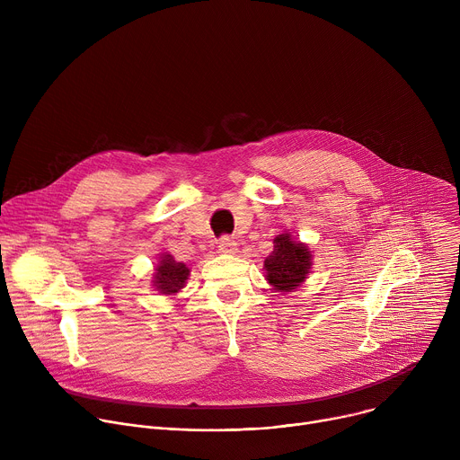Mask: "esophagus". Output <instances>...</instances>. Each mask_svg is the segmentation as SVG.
<instances>
[{"mask_svg":"<svg viewBox=\"0 0 460 460\" xmlns=\"http://www.w3.org/2000/svg\"><path fill=\"white\" fill-rule=\"evenodd\" d=\"M218 251L220 252H227V254H233L238 251V243L233 236H227L224 234L220 240H218Z\"/></svg>","mask_w":460,"mask_h":460,"instance_id":"34e87169","label":"esophagus"}]
</instances>
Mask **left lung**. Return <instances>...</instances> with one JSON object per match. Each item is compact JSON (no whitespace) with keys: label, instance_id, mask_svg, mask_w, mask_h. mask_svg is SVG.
Here are the masks:
<instances>
[{"label":"left lung","instance_id":"left-lung-1","mask_svg":"<svg viewBox=\"0 0 460 460\" xmlns=\"http://www.w3.org/2000/svg\"><path fill=\"white\" fill-rule=\"evenodd\" d=\"M273 252L266 258V271L270 284L282 293L296 289L309 273L311 252L305 245L293 242L291 236L279 234Z\"/></svg>","mask_w":460,"mask_h":460}]
</instances>
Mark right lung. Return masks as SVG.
I'll list each match as a JSON object with an SVG mask.
<instances>
[{"label":"right lung","instance_id":"obj_1","mask_svg":"<svg viewBox=\"0 0 460 460\" xmlns=\"http://www.w3.org/2000/svg\"><path fill=\"white\" fill-rule=\"evenodd\" d=\"M187 277H189V268H185V264L176 261L171 254H164L160 260V266L156 268V273H155V286L164 295L178 293L183 288Z\"/></svg>","mask_w":460,"mask_h":460}]
</instances>
